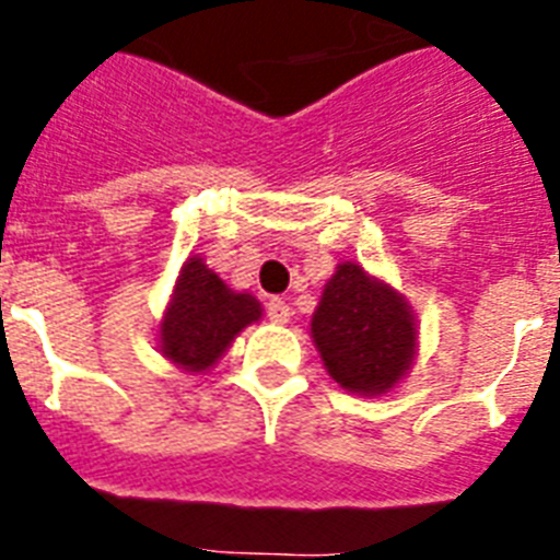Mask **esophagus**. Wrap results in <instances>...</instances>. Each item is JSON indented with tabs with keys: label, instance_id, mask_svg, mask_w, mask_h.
<instances>
[{
	"label": "esophagus",
	"instance_id": "obj_1",
	"mask_svg": "<svg viewBox=\"0 0 560 560\" xmlns=\"http://www.w3.org/2000/svg\"><path fill=\"white\" fill-rule=\"evenodd\" d=\"M267 319L276 325H284L290 319V305L284 299H270L267 302Z\"/></svg>",
	"mask_w": 560,
	"mask_h": 560
}]
</instances>
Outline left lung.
Here are the masks:
<instances>
[{"mask_svg": "<svg viewBox=\"0 0 560 560\" xmlns=\"http://www.w3.org/2000/svg\"><path fill=\"white\" fill-rule=\"evenodd\" d=\"M311 337L328 374L358 395L389 392L418 349L416 314L407 299L354 261L340 264L325 284Z\"/></svg>", "mask_w": 560, "mask_h": 560, "instance_id": "8db88e82", "label": "left lung"}]
</instances>
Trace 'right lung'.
Masks as SVG:
<instances>
[{
	"label": "right lung",
	"mask_w": 560,
	"mask_h": 560,
	"mask_svg": "<svg viewBox=\"0 0 560 560\" xmlns=\"http://www.w3.org/2000/svg\"><path fill=\"white\" fill-rule=\"evenodd\" d=\"M261 319V302L223 284L194 255L179 270L177 288L160 323V351L186 372H206L246 325Z\"/></svg>",
	"instance_id": "1"
}]
</instances>
